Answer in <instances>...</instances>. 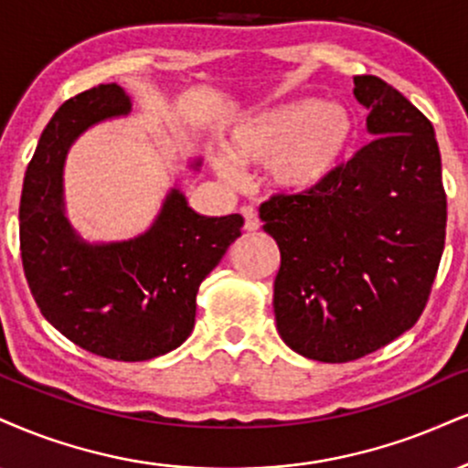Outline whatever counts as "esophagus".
Segmentation results:
<instances>
[{
  "label": "esophagus",
  "instance_id": "esophagus-1",
  "mask_svg": "<svg viewBox=\"0 0 468 468\" xmlns=\"http://www.w3.org/2000/svg\"><path fill=\"white\" fill-rule=\"evenodd\" d=\"M241 216H244V229L246 230H257L259 229L257 211L252 209V207H241Z\"/></svg>",
  "mask_w": 468,
  "mask_h": 468
}]
</instances>
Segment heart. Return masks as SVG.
I'll use <instances>...</instances> for the list:
<instances>
[{"instance_id": "b5f03b06", "label": "heart", "mask_w": 468, "mask_h": 468, "mask_svg": "<svg viewBox=\"0 0 468 468\" xmlns=\"http://www.w3.org/2000/svg\"><path fill=\"white\" fill-rule=\"evenodd\" d=\"M353 139L356 120L346 106L303 98L241 120L229 134L227 150L241 165H270L274 187L303 194L340 170ZM213 163L227 180L239 178L238 167L224 156Z\"/></svg>"}]
</instances>
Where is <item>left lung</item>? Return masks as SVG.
I'll return each mask as SVG.
<instances>
[{"instance_id":"obj_1","label":"left lung","mask_w":468,"mask_h":468,"mask_svg":"<svg viewBox=\"0 0 468 468\" xmlns=\"http://www.w3.org/2000/svg\"><path fill=\"white\" fill-rule=\"evenodd\" d=\"M373 142L303 194L263 202L281 250L279 335L298 356L353 362L414 326L444 250L447 196L431 122L377 76H356Z\"/></svg>"}]
</instances>
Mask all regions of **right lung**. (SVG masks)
Here are the masks:
<instances>
[{"label":"right lung","mask_w":468,"mask_h":468,"mask_svg":"<svg viewBox=\"0 0 468 468\" xmlns=\"http://www.w3.org/2000/svg\"><path fill=\"white\" fill-rule=\"evenodd\" d=\"M131 109L117 84L67 100L38 139L19 205L21 261L45 320L84 351L117 362L165 356L187 340L200 283L244 227L239 213L200 216L174 187L137 238L89 244L73 230L63 196L67 152L93 123Z\"/></svg>","instance_id":"1"}]
</instances>
